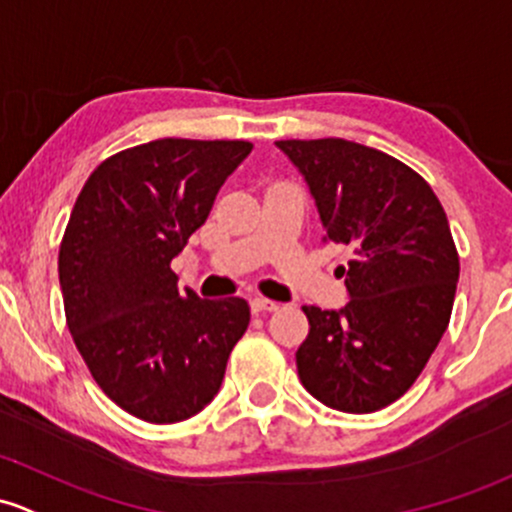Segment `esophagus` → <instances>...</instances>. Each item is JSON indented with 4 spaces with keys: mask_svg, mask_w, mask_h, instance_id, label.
Masks as SVG:
<instances>
[{
    "mask_svg": "<svg viewBox=\"0 0 512 512\" xmlns=\"http://www.w3.org/2000/svg\"><path fill=\"white\" fill-rule=\"evenodd\" d=\"M250 306H252V311H257V314H260V311H277L279 309L277 301L265 299V297H255L250 301Z\"/></svg>",
    "mask_w": 512,
    "mask_h": 512,
    "instance_id": "1",
    "label": "esophagus"
}]
</instances>
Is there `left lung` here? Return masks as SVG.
Returning a JSON list of instances; mask_svg holds the SVG:
<instances>
[{
  "label": "left lung",
  "mask_w": 512,
  "mask_h": 512,
  "mask_svg": "<svg viewBox=\"0 0 512 512\" xmlns=\"http://www.w3.org/2000/svg\"><path fill=\"white\" fill-rule=\"evenodd\" d=\"M304 174L324 240L351 252L341 311L301 306L309 336L299 380L333 410L400 400L439 346L454 306L459 252L432 186L390 154L348 139H282Z\"/></svg>",
  "instance_id": "1"
}]
</instances>
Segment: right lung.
I'll return each mask as SVG.
<instances>
[{
	"mask_svg": "<svg viewBox=\"0 0 512 512\" xmlns=\"http://www.w3.org/2000/svg\"><path fill=\"white\" fill-rule=\"evenodd\" d=\"M250 152L242 139H154L107 157L78 193L58 250L68 331L100 390L144 422L201 412L250 324L245 299L179 294L171 272Z\"/></svg>",
	"mask_w": 512,
	"mask_h": 512,
	"instance_id": "obj_1",
	"label": "right lung"
}]
</instances>
